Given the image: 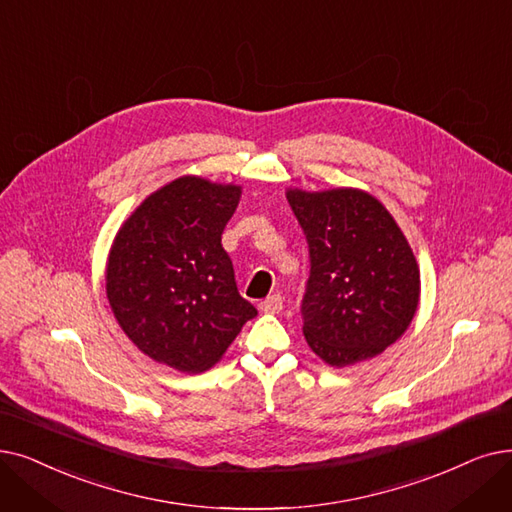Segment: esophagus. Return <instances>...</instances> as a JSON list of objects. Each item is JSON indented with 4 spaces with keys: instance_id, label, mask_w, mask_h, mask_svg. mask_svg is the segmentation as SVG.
Masks as SVG:
<instances>
[{
    "instance_id": "obj_1",
    "label": "esophagus",
    "mask_w": 512,
    "mask_h": 512,
    "mask_svg": "<svg viewBox=\"0 0 512 512\" xmlns=\"http://www.w3.org/2000/svg\"><path fill=\"white\" fill-rule=\"evenodd\" d=\"M259 309L263 311V314H278V311L282 309V297L280 295H270L268 299H263L259 303Z\"/></svg>"
}]
</instances>
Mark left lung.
Wrapping results in <instances>:
<instances>
[{"instance_id": "1", "label": "left lung", "mask_w": 512, "mask_h": 512, "mask_svg": "<svg viewBox=\"0 0 512 512\" xmlns=\"http://www.w3.org/2000/svg\"><path fill=\"white\" fill-rule=\"evenodd\" d=\"M286 198L309 244L301 301L307 345L330 366L383 353L406 332L420 295L402 230L362 190H288Z\"/></svg>"}]
</instances>
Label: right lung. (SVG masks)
<instances>
[{
	"label": "right lung",
	"mask_w": 512,
	"mask_h": 512,
	"mask_svg": "<svg viewBox=\"0 0 512 512\" xmlns=\"http://www.w3.org/2000/svg\"><path fill=\"white\" fill-rule=\"evenodd\" d=\"M238 201V186L180 177L150 194L119 230L106 295L123 332L148 358L203 372L257 316L221 247Z\"/></svg>",
	"instance_id": "1"
}]
</instances>
